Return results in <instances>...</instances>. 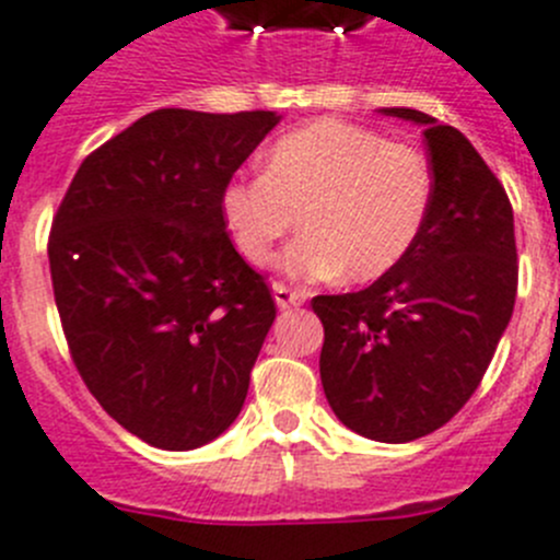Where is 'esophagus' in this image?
I'll return each instance as SVG.
<instances>
[{"instance_id": "1", "label": "esophagus", "mask_w": 560, "mask_h": 560, "mask_svg": "<svg viewBox=\"0 0 560 560\" xmlns=\"http://www.w3.org/2000/svg\"><path fill=\"white\" fill-rule=\"evenodd\" d=\"M273 298H276V306H279V310H290V306L304 304V292L290 290V287L281 284V281H273Z\"/></svg>"}]
</instances>
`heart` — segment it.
Masks as SVG:
<instances>
[{"label":"heart","instance_id":"obj_1","mask_svg":"<svg viewBox=\"0 0 560 560\" xmlns=\"http://www.w3.org/2000/svg\"><path fill=\"white\" fill-rule=\"evenodd\" d=\"M431 201L433 174L420 149L323 118L273 143L265 176L229 182L221 212L234 248L256 268L301 218L304 234L287 245L279 268L298 281L342 273L368 284L415 248Z\"/></svg>","mask_w":560,"mask_h":560}]
</instances>
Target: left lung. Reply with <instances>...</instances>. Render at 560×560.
Masks as SVG:
<instances>
[{"label": "left lung", "instance_id": "8db88e82", "mask_svg": "<svg viewBox=\"0 0 560 560\" xmlns=\"http://www.w3.org/2000/svg\"><path fill=\"white\" fill-rule=\"evenodd\" d=\"M422 127L433 201L404 262L359 292L312 298L323 323L320 381L342 425L411 442L472 398L514 312V209L458 129L409 107Z\"/></svg>", "mask_w": 560, "mask_h": 560}]
</instances>
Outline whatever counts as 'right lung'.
<instances>
[{
    "mask_svg": "<svg viewBox=\"0 0 560 560\" xmlns=\"http://www.w3.org/2000/svg\"><path fill=\"white\" fill-rule=\"evenodd\" d=\"M281 115H143L85 156L49 268L68 351L102 409L162 451L221 436L276 320L229 240L221 192Z\"/></svg>",
    "mask_w": 560,
    "mask_h": 560,
    "instance_id": "1",
    "label": "right lung"
}]
</instances>
